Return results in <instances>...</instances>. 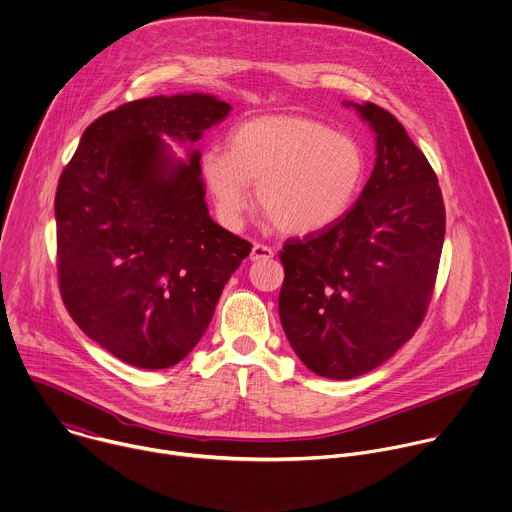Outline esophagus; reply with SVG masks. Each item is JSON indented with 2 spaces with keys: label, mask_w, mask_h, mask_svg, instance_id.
Here are the masks:
<instances>
[{
  "label": "esophagus",
  "mask_w": 512,
  "mask_h": 512,
  "mask_svg": "<svg viewBox=\"0 0 512 512\" xmlns=\"http://www.w3.org/2000/svg\"><path fill=\"white\" fill-rule=\"evenodd\" d=\"M273 257V249L261 243H255L251 249V261H267Z\"/></svg>",
  "instance_id": "34e87169"
}]
</instances>
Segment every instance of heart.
<instances>
[{"mask_svg": "<svg viewBox=\"0 0 512 512\" xmlns=\"http://www.w3.org/2000/svg\"><path fill=\"white\" fill-rule=\"evenodd\" d=\"M201 175L225 225H239L255 183V201L273 225L307 235L348 213L364 183L366 156L356 138L325 122L279 112L237 124L229 150L207 148Z\"/></svg>", "mask_w": 512, "mask_h": 512, "instance_id": "heart-1", "label": "heart"}]
</instances>
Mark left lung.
Returning <instances> with one entry per match:
<instances>
[{
  "mask_svg": "<svg viewBox=\"0 0 512 512\" xmlns=\"http://www.w3.org/2000/svg\"><path fill=\"white\" fill-rule=\"evenodd\" d=\"M352 106L376 136V162L356 205L303 239H287L279 317L317 376L350 380L390 360L424 319L444 243L438 179L384 108Z\"/></svg>",
  "mask_w": 512,
  "mask_h": 512,
  "instance_id": "obj_1",
  "label": "left lung"
}]
</instances>
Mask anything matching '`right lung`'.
I'll list each match as a JSON object with an SVG mask.
<instances>
[{"mask_svg":"<svg viewBox=\"0 0 512 512\" xmlns=\"http://www.w3.org/2000/svg\"><path fill=\"white\" fill-rule=\"evenodd\" d=\"M231 106L187 92L134 100L82 134L56 191L58 277L78 327L124 364L164 370L207 331L251 243L217 225L195 142ZM188 146V162L163 140Z\"/></svg>","mask_w":512,"mask_h":512,"instance_id":"1","label":"right lung"}]
</instances>
